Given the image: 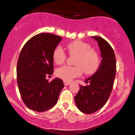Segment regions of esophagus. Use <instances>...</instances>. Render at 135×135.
Instances as JSON below:
<instances>
[{"instance_id": "34e87169", "label": "esophagus", "mask_w": 135, "mask_h": 135, "mask_svg": "<svg viewBox=\"0 0 135 135\" xmlns=\"http://www.w3.org/2000/svg\"><path fill=\"white\" fill-rule=\"evenodd\" d=\"M70 81H64V84H65V85H69L70 84Z\"/></svg>"}]
</instances>
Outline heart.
I'll use <instances>...</instances> for the list:
<instances>
[{
  "label": "heart",
  "instance_id": "b5f03b06",
  "mask_svg": "<svg viewBox=\"0 0 135 135\" xmlns=\"http://www.w3.org/2000/svg\"><path fill=\"white\" fill-rule=\"evenodd\" d=\"M66 47L70 55H76L74 61L76 66L68 65L61 66L56 70V75L65 81H70L74 78L82 74H91L98 69L100 63L99 54L92 50L91 46L88 43L76 40L68 43ZM66 58L65 51L61 46H57L53 52V59L57 65L63 63Z\"/></svg>",
  "mask_w": 135,
  "mask_h": 135
}]
</instances>
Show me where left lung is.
I'll return each mask as SVG.
<instances>
[{
  "instance_id": "obj_1",
  "label": "left lung",
  "mask_w": 135,
  "mask_h": 135,
  "mask_svg": "<svg viewBox=\"0 0 135 135\" xmlns=\"http://www.w3.org/2000/svg\"><path fill=\"white\" fill-rule=\"evenodd\" d=\"M97 40L102 60L95 74L85 80L86 86L80 85L74 97L78 108L85 114H93L103 108L109 98L113 88L116 61L112 47L107 40L99 36H92Z\"/></svg>"
}]
</instances>
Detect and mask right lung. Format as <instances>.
<instances>
[{"instance_id":"1","label":"right lung","mask_w":135,"mask_h":135,"mask_svg":"<svg viewBox=\"0 0 135 135\" xmlns=\"http://www.w3.org/2000/svg\"><path fill=\"white\" fill-rule=\"evenodd\" d=\"M62 38L40 33L30 38L23 47L17 64V81L21 99L35 111H46L57 102L64 87L56 78L49 82L46 76L54 73L53 52Z\"/></svg>"}]
</instances>
